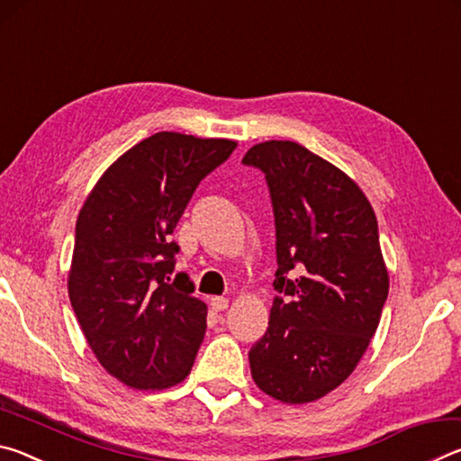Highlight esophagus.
<instances>
[{"instance_id":"esophagus-1","label":"esophagus","mask_w":461,"mask_h":461,"mask_svg":"<svg viewBox=\"0 0 461 461\" xmlns=\"http://www.w3.org/2000/svg\"><path fill=\"white\" fill-rule=\"evenodd\" d=\"M209 305H212L213 311H225L230 305V301L225 299V296H212V299H209Z\"/></svg>"}]
</instances>
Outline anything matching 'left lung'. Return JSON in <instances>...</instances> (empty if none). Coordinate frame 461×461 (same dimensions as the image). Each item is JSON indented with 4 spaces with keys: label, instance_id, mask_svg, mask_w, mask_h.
<instances>
[{
    "label": "left lung",
    "instance_id": "1",
    "mask_svg": "<svg viewBox=\"0 0 461 461\" xmlns=\"http://www.w3.org/2000/svg\"><path fill=\"white\" fill-rule=\"evenodd\" d=\"M241 162L267 175L283 293L249 370L272 399L313 402L356 370L378 330L388 270L376 215L354 178L291 140L256 144Z\"/></svg>",
    "mask_w": 461,
    "mask_h": 461
}]
</instances>
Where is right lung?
I'll return each instance as SVG.
<instances>
[{
    "label": "right lung",
    "instance_id": "obj_1",
    "mask_svg": "<svg viewBox=\"0 0 461 461\" xmlns=\"http://www.w3.org/2000/svg\"><path fill=\"white\" fill-rule=\"evenodd\" d=\"M236 140L158 131L123 152L85 199L75 228L68 296L99 364L136 390L183 382L207 327V305L170 241L203 176Z\"/></svg>",
    "mask_w": 461,
    "mask_h": 461
}]
</instances>
